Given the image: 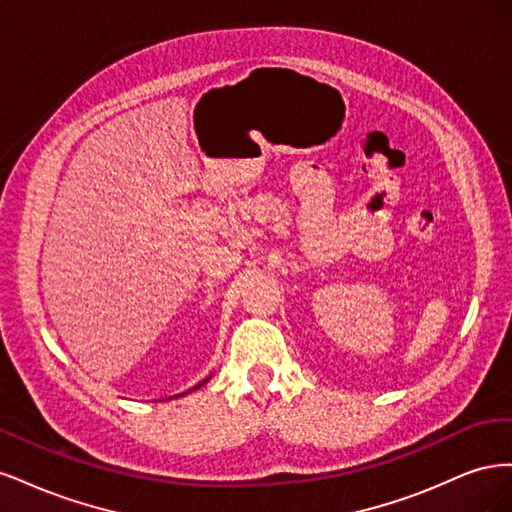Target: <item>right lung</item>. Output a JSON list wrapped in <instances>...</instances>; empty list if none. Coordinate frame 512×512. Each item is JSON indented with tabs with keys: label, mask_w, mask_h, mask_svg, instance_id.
<instances>
[{
	"label": "right lung",
	"mask_w": 512,
	"mask_h": 512,
	"mask_svg": "<svg viewBox=\"0 0 512 512\" xmlns=\"http://www.w3.org/2000/svg\"><path fill=\"white\" fill-rule=\"evenodd\" d=\"M207 380H209V378H207ZM207 380H203V382H200V384H205ZM200 384H196V386H194V389H198V386H200ZM190 391H192V389H190ZM181 395H188V391H185V393H181Z\"/></svg>",
	"instance_id": "1"
}]
</instances>
